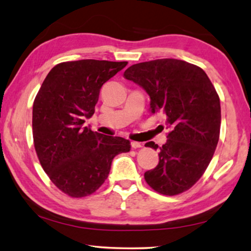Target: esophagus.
I'll use <instances>...</instances> for the list:
<instances>
[{
	"label": "esophagus",
	"instance_id": "esophagus-1",
	"mask_svg": "<svg viewBox=\"0 0 251 251\" xmlns=\"http://www.w3.org/2000/svg\"><path fill=\"white\" fill-rule=\"evenodd\" d=\"M130 146H131V148H141L142 147V144L141 143H138V142H130Z\"/></svg>",
	"mask_w": 251,
	"mask_h": 251
}]
</instances>
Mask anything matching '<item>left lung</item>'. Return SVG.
<instances>
[{"label":"left lung","instance_id":"8db88e82","mask_svg":"<svg viewBox=\"0 0 251 251\" xmlns=\"http://www.w3.org/2000/svg\"><path fill=\"white\" fill-rule=\"evenodd\" d=\"M151 97V112L164 114L167 142L159 148L158 165L145 173L155 192L174 196L196 184L217 147L222 112L214 85L201 67L175 58L134 64L124 72Z\"/></svg>","mask_w":251,"mask_h":251}]
</instances>
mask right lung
<instances>
[{"label": "right lung", "instance_id": "add662e5", "mask_svg": "<svg viewBox=\"0 0 251 251\" xmlns=\"http://www.w3.org/2000/svg\"><path fill=\"white\" fill-rule=\"evenodd\" d=\"M127 62L80 61L55 65L33 104V139L50 179L70 197L95 193L108 177L112 160L130 150L128 139L83 127L95 112L103 84Z\"/></svg>", "mask_w": 251, "mask_h": 251}]
</instances>
